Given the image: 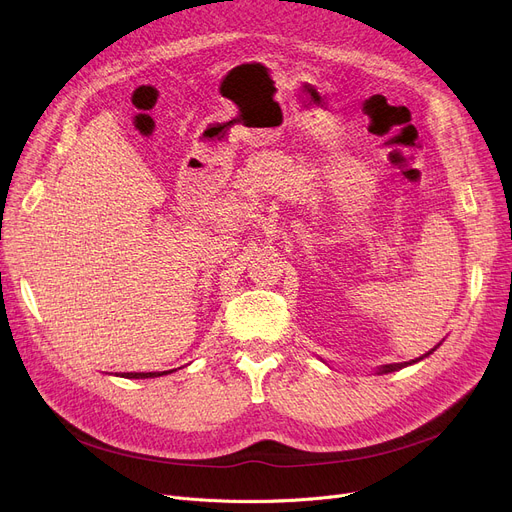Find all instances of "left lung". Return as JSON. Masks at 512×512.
<instances>
[{"label": "left lung", "instance_id": "1", "mask_svg": "<svg viewBox=\"0 0 512 512\" xmlns=\"http://www.w3.org/2000/svg\"><path fill=\"white\" fill-rule=\"evenodd\" d=\"M427 355H432V351H429ZM425 355V357H427ZM419 359H423V357H419ZM413 363H417V361H413ZM405 365H411V363H394V365H384L382 369H380V373H392V371H398V369H402Z\"/></svg>", "mask_w": 512, "mask_h": 512}]
</instances>
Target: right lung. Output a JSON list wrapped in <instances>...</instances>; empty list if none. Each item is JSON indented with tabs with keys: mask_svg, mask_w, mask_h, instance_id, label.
I'll return each mask as SVG.
<instances>
[{
	"mask_svg": "<svg viewBox=\"0 0 512 512\" xmlns=\"http://www.w3.org/2000/svg\"><path fill=\"white\" fill-rule=\"evenodd\" d=\"M164 373H172V371H161V373H124L122 378H130V380H145V378H157V375Z\"/></svg>",
	"mask_w": 512,
	"mask_h": 512,
	"instance_id": "add662e5",
	"label": "right lung"
}]
</instances>
